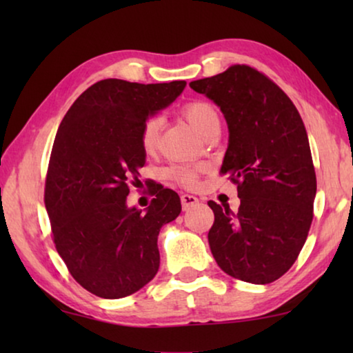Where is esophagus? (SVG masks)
I'll list each match as a JSON object with an SVG mask.
<instances>
[{
    "label": "esophagus",
    "instance_id": "obj_1",
    "mask_svg": "<svg viewBox=\"0 0 353 353\" xmlns=\"http://www.w3.org/2000/svg\"><path fill=\"white\" fill-rule=\"evenodd\" d=\"M181 201H182V208L183 210H188L190 207H193L194 204H198L199 199L196 198L193 194H182L181 196Z\"/></svg>",
    "mask_w": 353,
    "mask_h": 353
}]
</instances>
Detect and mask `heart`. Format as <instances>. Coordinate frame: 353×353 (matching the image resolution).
Returning <instances> with one entry per match:
<instances>
[{
    "mask_svg": "<svg viewBox=\"0 0 353 353\" xmlns=\"http://www.w3.org/2000/svg\"><path fill=\"white\" fill-rule=\"evenodd\" d=\"M181 113L190 123V126L201 135H204L205 130L214 126V124H218L216 110L213 109L212 104L205 103V101H190V103L182 105ZM160 129H162V119L159 117L148 118L145 124H143L140 132V143L143 151L146 154H154L157 151L160 141ZM198 174L199 172L196 168H174L171 171L172 179L183 185V187H194L196 182H198Z\"/></svg>",
    "mask_w": 353,
    "mask_h": 353,
    "instance_id": "obj_1",
    "label": "heart"
}]
</instances>
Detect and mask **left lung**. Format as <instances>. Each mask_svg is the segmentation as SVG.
<instances>
[{
  "instance_id": "1",
  "label": "left lung",
  "mask_w": 353,
  "mask_h": 353,
  "mask_svg": "<svg viewBox=\"0 0 353 353\" xmlns=\"http://www.w3.org/2000/svg\"><path fill=\"white\" fill-rule=\"evenodd\" d=\"M221 107L229 146L221 174L236 185L238 212L208 201V244L218 266L266 285L294 265L313 221L316 172L305 126L276 82L249 65L190 82Z\"/></svg>"
}]
</instances>
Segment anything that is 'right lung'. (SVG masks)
<instances>
[{
    "mask_svg": "<svg viewBox=\"0 0 353 353\" xmlns=\"http://www.w3.org/2000/svg\"><path fill=\"white\" fill-rule=\"evenodd\" d=\"M185 85L99 81L74 101L59 126L45 207L59 255L76 282L94 296H130L159 271V232L179 216L181 198L154 185L149 193L155 198L146 212L129 208L126 198L146 162L143 124Z\"/></svg>",
    "mask_w": 353,
    "mask_h": 353,
    "instance_id": "1",
    "label": "right lung"
}]
</instances>
